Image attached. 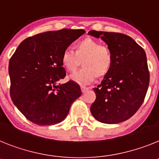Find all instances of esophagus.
Returning <instances> with one entry per match:
<instances>
[{
	"instance_id": "34e87169",
	"label": "esophagus",
	"mask_w": 159,
	"mask_h": 159,
	"mask_svg": "<svg viewBox=\"0 0 159 159\" xmlns=\"http://www.w3.org/2000/svg\"><path fill=\"white\" fill-rule=\"evenodd\" d=\"M89 88L88 87H85V86H81V92L82 93H85V92H86L87 90H89Z\"/></svg>"
}]
</instances>
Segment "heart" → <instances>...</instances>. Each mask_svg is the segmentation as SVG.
<instances>
[{
  "instance_id": "obj_1",
  "label": "heart",
  "mask_w": 159,
  "mask_h": 159,
  "mask_svg": "<svg viewBox=\"0 0 159 159\" xmlns=\"http://www.w3.org/2000/svg\"><path fill=\"white\" fill-rule=\"evenodd\" d=\"M75 51L66 49L61 57L62 66L70 73H74L82 61L83 68L70 77L71 80L81 85H85L98 78L108 74L113 66L114 57L110 47L100 45L92 38H85L76 43Z\"/></svg>"
}]
</instances>
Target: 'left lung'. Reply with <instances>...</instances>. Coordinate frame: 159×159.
<instances>
[{
    "mask_svg": "<svg viewBox=\"0 0 159 159\" xmlns=\"http://www.w3.org/2000/svg\"><path fill=\"white\" fill-rule=\"evenodd\" d=\"M88 34L101 38L114 57L111 70L93 89L96 100L91 105V114L102 123H119L137 112L146 97L150 82L146 53L125 34L95 30Z\"/></svg>",
    "mask_w": 159,
    "mask_h": 159,
    "instance_id": "8db88e82",
    "label": "left lung"
}]
</instances>
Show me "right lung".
I'll return each mask as SVG.
<instances>
[{"label":"right lung","mask_w":159,"mask_h":159,"mask_svg":"<svg viewBox=\"0 0 159 159\" xmlns=\"http://www.w3.org/2000/svg\"><path fill=\"white\" fill-rule=\"evenodd\" d=\"M84 30L63 29L26 38L11 57L9 64L10 96L28 120L39 125L62 121L70 106L81 94L78 84H61L66 72L61 57Z\"/></svg>","instance_id":"obj_1"}]
</instances>
